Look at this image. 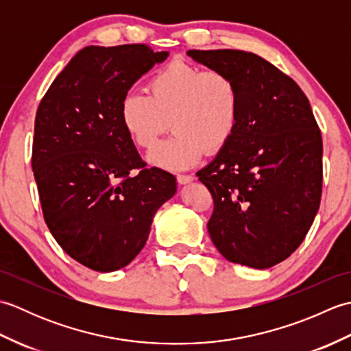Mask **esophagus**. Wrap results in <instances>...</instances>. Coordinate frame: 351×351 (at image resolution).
Segmentation results:
<instances>
[{
  "mask_svg": "<svg viewBox=\"0 0 351 351\" xmlns=\"http://www.w3.org/2000/svg\"><path fill=\"white\" fill-rule=\"evenodd\" d=\"M176 181H178V184L185 185V184H190V182L195 181V176H191V175H178L176 176Z\"/></svg>",
  "mask_w": 351,
  "mask_h": 351,
  "instance_id": "obj_1",
  "label": "esophagus"
}]
</instances>
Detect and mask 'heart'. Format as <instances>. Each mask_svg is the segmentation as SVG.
Returning a JSON list of instances; mask_svg holds the SVG:
<instances>
[{
	"label": "heart",
	"instance_id": "b5f03b06",
	"mask_svg": "<svg viewBox=\"0 0 351 351\" xmlns=\"http://www.w3.org/2000/svg\"><path fill=\"white\" fill-rule=\"evenodd\" d=\"M146 90L125 93L119 114L140 149L154 147L171 126L173 136L147 156L156 167H193L205 152L221 151L240 123V90L225 71L173 60L149 78Z\"/></svg>",
	"mask_w": 351,
	"mask_h": 351
}]
</instances>
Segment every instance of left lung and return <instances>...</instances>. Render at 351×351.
<instances>
[{
  "label": "left lung",
  "mask_w": 351,
  "mask_h": 351,
  "mask_svg": "<svg viewBox=\"0 0 351 351\" xmlns=\"http://www.w3.org/2000/svg\"><path fill=\"white\" fill-rule=\"evenodd\" d=\"M232 75L241 98L229 143L197 171L214 199L208 232L230 263L270 268L306 237L322 200L323 140L306 95L253 52L190 49Z\"/></svg>",
  "instance_id": "8db88e82"
}]
</instances>
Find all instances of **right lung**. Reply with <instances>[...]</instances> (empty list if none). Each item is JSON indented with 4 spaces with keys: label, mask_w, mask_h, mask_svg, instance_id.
I'll return each instance as SVG.
<instances>
[{
    "label": "right lung",
    "mask_w": 351,
    "mask_h": 351,
    "mask_svg": "<svg viewBox=\"0 0 351 351\" xmlns=\"http://www.w3.org/2000/svg\"><path fill=\"white\" fill-rule=\"evenodd\" d=\"M167 51L86 47L52 81L36 113L32 167L45 221L60 247L95 271L128 265L145 247L175 176L146 169L121 122V101Z\"/></svg>",
    "instance_id": "obj_1"
}]
</instances>
